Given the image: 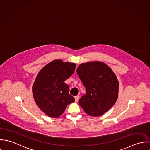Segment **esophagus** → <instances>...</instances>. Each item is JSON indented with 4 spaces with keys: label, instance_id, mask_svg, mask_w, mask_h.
<instances>
[{
    "label": "esophagus",
    "instance_id": "esophagus-1",
    "mask_svg": "<svg viewBox=\"0 0 150 150\" xmlns=\"http://www.w3.org/2000/svg\"><path fill=\"white\" fill-rule=\"evenodd\" d=\"M75 101L78 102V100H79V96H75Z\"/></svg>",
    "mask_w": 150,
    "mask_h": 150
}]
</instances>
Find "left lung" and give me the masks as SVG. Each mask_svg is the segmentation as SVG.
Listing matches in <instances>:
<instances>
[{
	"mask_svg": "<svg viewBox=\"0 0 150 150\" xmlns=\"http://www.w3.org/2000/svg\"><path fill=\"white\" fill-rule=\"evenodd\" d=\"M76 72L86 90L79 104L90 116L102 115L115 104L118 97L119 82L115 74L100 61L81 64Z\"/></svg>",
	"mask_w": 150,
	"mask_h": 150,
	"instance_id": "obj_1",
	"label": "left lung"
}]
</instances>
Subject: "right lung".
Returning a JSON list of instances; mask_svg holds the SVG:
<instances>
[{"label":"right lung","instance_id":"right-lung-1","mask_svg":"<svg viewBox=\"0 0 150 150\" xmlns=\"http://www.w3.org/2000/svg\"><path fill=\"white\" fill-rule=\"evenodd\" d=\"M76 64L56 60L45 65L38 73L32 86L35 101L49 117L58 118L67 106L75 101L64 81L74 72Z\"/></svg>","mask_w":150,"mask_h":150}]
</instances>
